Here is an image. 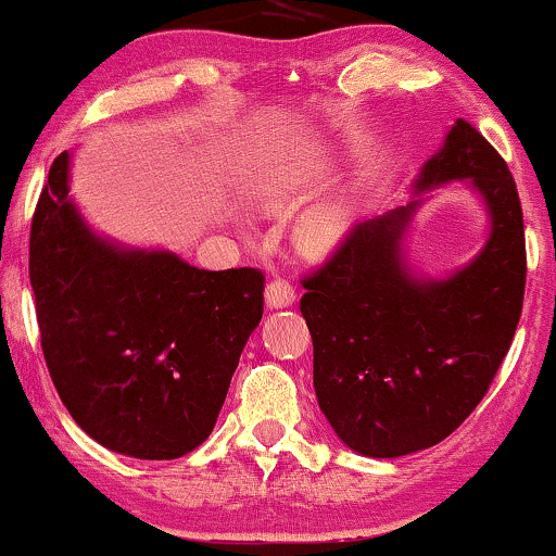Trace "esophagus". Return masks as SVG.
I'll list each match as a JSON object with an SVG mask.
<instances>
[{"label":"esophagus","instance_id":"34e87169","mask_svg":"<svg viewBox=\"0 0 556 556\" xmlns=\"http://www.w3.org/2000/svg\"><path fill=\"white\" fill-rule=\"evenodd\" d=\"M293 301H295L293 286L283 278H273L268 288H265V303H268L270 308H286L291 306Z\"/></svg>","mask_w":556,"mask_h":556}]
</instances>
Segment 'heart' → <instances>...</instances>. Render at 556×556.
<instances>
[{
	"label": "heart",
	"mask_w": 556,
	"mask_h": 556,
	"mask_svg": "<svg viewBox=\"0 0 556 556\" xmlns=\"http://www.w3.org/2000/svg\"><path fill=\"white\" fill-rule=\"evenodd\" d=\"M344 232H346L344 215H341L339 210L324 207V210L308 212L306 217L299 219V225H295L293 230V240L295 245L306 250V253L321 255L337 248L341 238H344Z\"/></svg>",
	"instance_id": "b5f03b06"
}]
</instances>
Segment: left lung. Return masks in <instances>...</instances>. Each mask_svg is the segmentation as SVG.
Returning <instances> with one entry per match:
<instances>
[{"mask_svg": "<svg viewBox=\"0 0 556 556\" xmlns=\"http://www.w3.org/2000/svg\"><path fill=\"white\" fill-rule=\"evenodd\" d=\"M453 179H468L491 215L489 240L463 270L445 280L409 273L400 245L415 200L354 225L301 280L318 407L369 458L425 451L458 430L489 392L519 324L527 286L519 192L498 151L463 118L415 189Z\"/></svg>", "mask_w": 556, "mask_h": 556, "instance_id": "1", "label": "left lung"}]
</instances>
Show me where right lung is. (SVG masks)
<instances>
[{
	"label": "right lung",
	"mask_w": 556,
	"mask_h": 556,
	"mask_svg": "<svg viewBox=\"0 0 556 556\" xmlns=\"http://www.w3.org/2000/svg\"><path fill=\"white\" fill-rule=\"evenodd\" d=\"M63 151L29 230V283L52 384L96 443L141 460L202 445L263 318L257 268L200 270L96 238L67 200Z\"/></svg>",
	"instance_id": "obj_1"
}]
</instances>
